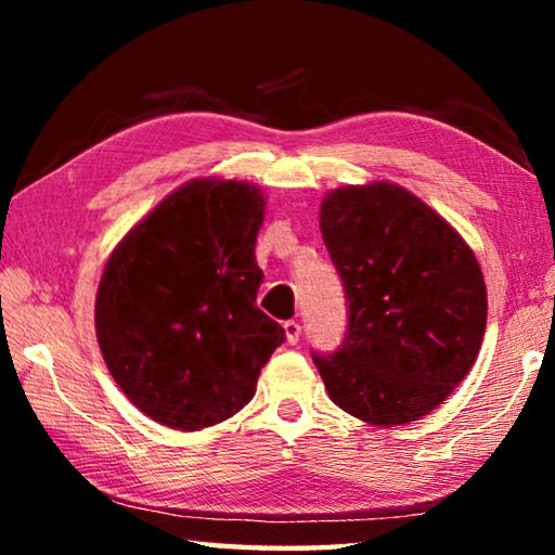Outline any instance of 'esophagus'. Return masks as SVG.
I'll use <instances>...</instances> for the list:
<instances>
[{"instance_id": "obj_1", "label": "esophagus", "mask_w": 555, "mask_h": 555, "mask_svg": "<svg viewBox=\"0 0 555 555\" xmlns=\"http://www.w3.org/2000/svg\"><path fill=\"white\" fill-rule=\"evenodd\" d=\"M284 333H286V343H291V345H296L300 340V325L296 321H286Z\"/></svg>"}]
</instances>
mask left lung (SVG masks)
<instances>
[{
    "instance_id": "1",
    "label": "left lung",
    "mask_w": 555,
    "mask_h": 555,
    "mask_svg": "<svg viewBox=\"0 0 555 555\" xmlns=\"http://www.w3.org/2000/svg\"><path fill=\"white\" fill-rule=\"evenodd\" d=\"M321 232L347 300L343 345L313 352L327 393L374 426L418 421L480 352L487 288L473 249L424 201L384 181L327 195Z\"/></svg>"
}]
</instances>
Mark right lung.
I'll return each instance as SVG.
<instances>
[{"label": "right lung", "instance_id": "1", "mask_svg": "<svg viewBox=\"0 0 555 555\" xmlns=\"http://www.w3.org/2000/svg\"><path fill=\"white\" fill-rule=\"evenodd\" d=\"M259 188L193 181L131 228L95 304L102 357L139 411L176 430L220 424L249 403L284 327L257 308Z\"/></svg>", "mask_w": 555, "mask_h": 555}]
</instances>
